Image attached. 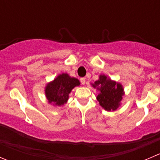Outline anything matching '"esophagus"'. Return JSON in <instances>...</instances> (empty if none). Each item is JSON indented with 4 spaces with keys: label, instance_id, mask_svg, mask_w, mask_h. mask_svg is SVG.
Listing matches in <instances>:
<instances>
[{
    "label": "esophagus",
    "instance_id": "esophagus-1",
    "mask_svg": "<svg viewBox=\"0 0 160 160\" xmlns=\"http://www.w3.org/2000/svg\"><path fill=\"white\" fill-rule=\"evenodd\" d=\"M80 82H81L82 85H84L85 82H86V78H85V77H82V78H80Z\"/></svg>",
    "mask_w": 160,
    "mask_h": 160
}]
</instances>
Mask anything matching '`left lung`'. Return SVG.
Instances as JSON below:
<instances>
[{
    "mask_svg": "<svg viewBox=\"0 0 160 160\" xmlns=\"http://www.w3.org/2000/svg\"><path fill=\"white\" fill-rule=\"evenodd\" d=\"M92 87L100 91L97 96L99 104L108 111H115L120 106L122 97L125 94L121 83L111 80L105 75H100L99 80L91 83Z\"/></svg>",
    "mask_w": 160,
    "mask_h": 160,
    "instance_id": "left-lung-1",
    "label": "left lung"
}]
</instances>
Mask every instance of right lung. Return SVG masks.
<instances>
[{
	"mask_svg": "<svg viewBox=\"0 0 160 160\" xmlns=\"http://www.w3.org/2000/svg\"><path fill=\"white\" fill-rule=\"evenodd\" d=\"M80 84L77 78L71 77L67 73L59 74L47 83L45 88L46 97L49 104L55 106L63 105L68 101L71 90Z\"/></svg>",
	"mask_w": 160,
	"mask_h": 160,
	"instance_id": "add662e5",
	"label": "right lung"
}]
</instances>
